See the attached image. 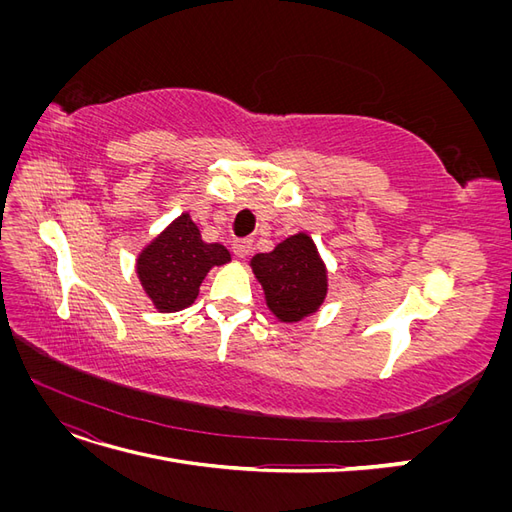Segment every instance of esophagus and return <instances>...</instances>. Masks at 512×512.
Listing matches in <instances>:
<instances>
[{"mask_svg":"<svg viewBox=\"0 0 512 512\" xmlns=\"http://www.w3.org/2000/svg\"><path fill=\"white\" fill-rule=\"evenodd\" d=\"M232 252H235L237 258H245L252 252V241L250 239H235L232 241Z\"/></svg>","mask_w":512,"mask_h":512,"instance_id":"esophagus-1","label":"esophagus"}]
</instances>
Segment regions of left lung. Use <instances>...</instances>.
<instances>
[{"mask_svg":"<svg viewBox=\"0 0 512 512\" xmlns=\"http://www.w3.org/2000/svg\"><path fill=\"white\" fill-rule=\"evenodd\" d=\"M250 267L265 290L267 307L280 322L292 324L316 314L327 297V265L305 232L277 243L269 254H256Z\"/></svg>","mask_w":512,"mask_h":512,"instance_id":"8db88e82","label":"left lung"}]
</instances>
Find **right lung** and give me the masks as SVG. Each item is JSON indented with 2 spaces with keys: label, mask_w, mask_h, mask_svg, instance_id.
Masks as SVG:
<instances>
[{
  "label": "right lung",
  "mask_w": 512,
  "mask_h": 512,
  "mask_svg": "<svg viewBox=\"0 0 512 512\" xmlns=\"http://www.w3.org/2000/svg\"><path fill=\"white\" fill-rule=\"evenodd\" d=\"M230 262L222 243H207L190 218L181 213L136 258V275L158 312L170 314L190 307L213 267Z\"/></svg>",
  "instance_id": "obj_1"
}]
</instances>
